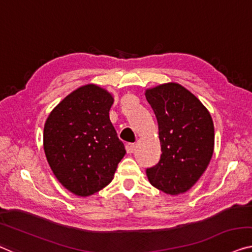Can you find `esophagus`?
Instances as JSON below:
<instances>
[{"label":"esophagus","mask_w":252,"mask_h":252,"mask_svg":"<svg viewBox=\"0 0 252 252\" xmlns=\"http://www.w3.org/2000/svg\"><path fill=\"white\" fill-rule=\"evenodd\" d=\"M134 148H136V146H134V144H126V153L127 154H132Z\"/></svg>","instance_id":"obj_1"}]
</instances>
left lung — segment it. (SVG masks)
<instances>
[{
  "instance_id": "left-lung-1",
  "label": "left lung",
  "mask_w": 252,
  "mask_h": 252,
  "mask_svg": "<svg viewBox=\"0 0 252 252\" xmlns=\"http://www.w3.org/2000/svg\"><path fill=\"white\" fill-rule=\"evenodd\" d=\"M146 98L158 123L160 160L146 170L150 185L171 196L190 190L214 153L213 119L192 93L178 82L148 88Z\"/></svg>"
}]
</instances>
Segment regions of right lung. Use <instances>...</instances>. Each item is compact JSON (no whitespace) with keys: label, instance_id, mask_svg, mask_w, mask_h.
<instances>
[{"label":"right lung","instance_id":"obj_1","mask_svg":"<svg viewBox=\"0 0 252 252\" xmlns=\"http://www.w3.org/2000/svg\"><path fill=\"white\" fill-rule=\"evenodd\" d=\"M113 95L88 84L52 110L44 126L47 162L61 185L79 197L98 192L114 178L126 155L110 120Z\"/></svg>","mask_w":252,"mask_h":252}]
</instances>
